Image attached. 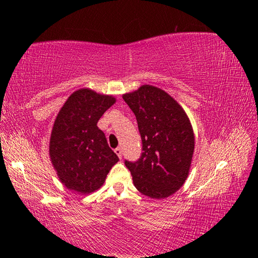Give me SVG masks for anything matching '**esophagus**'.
<instances>
[{
  "label": "esophagus",
  "mask_w": 258,
  "mask_h": 258,
  "mask_svg": "<svg viewBox=\"0 0 258 258\" xmlns=\"http://www.w3.org/2000/svg\"><path fill=\"white\" fill-rule=\"evenodd\" d=\"M114 152L116 153V155H117L119 158H122V149H120V147H117V149H115Z\"/></svg>",
  "instance_id": "34e87169"
}]
</instances>
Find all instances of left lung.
<instances>
[{"mask_svg":"<svg viewBox=\"0 0 258 258\" xmlns=\"http://www.w3.org/2000/svg\"><path fill=\"white\" fill-rule=\"evenodd\" d=\"M123 100L138 120L143 151L138 161L125 160V165L142 194L165 199L187 178L194 152L189 119L172 96L155 86H141Z\"/></svg>","mask_w":258,"mask_h":258,"instance_id":"1","label":"left lung"}]
</instances>
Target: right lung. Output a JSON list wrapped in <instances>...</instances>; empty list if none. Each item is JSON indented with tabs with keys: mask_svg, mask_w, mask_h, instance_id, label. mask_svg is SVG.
<instances>
[{
	"mask_svg": "<svg viewBox=\"0 0 258 258\" xmlns=\"http://www.w3.org/2000/svg\"><path fill=\"white\" fill-rule=\"evenodd\" d=\"M115 98L89 89L74 92L65 102L54 123L50 156L58 178L82 194L100 188L118 161L109 149L97 122Z\"/></svg>",
	"mask_w": 258,
	"mask_h": 258,
	"instance_id": "1",
	"label": "right lung"
}]
</instances>
